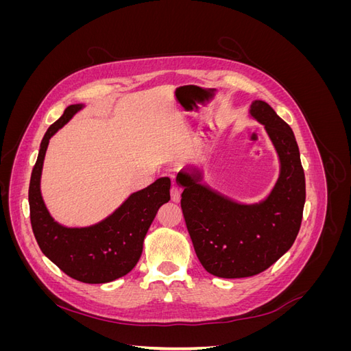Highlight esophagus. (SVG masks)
I'll list each match as a JSON object with an SVG mask.
<instances>
[{"instance_id":"34e87169","label":"esophagus","mask_w":351,"mask_h":351,"mask_svg":"<svg viewBox=\"0 0 351 351\" xmlns=\"http://www.w3.org/2000/svg\"><path fill=\"white\" fill-rule=\"evenodd\" d=\"M180 197H182V189H180L176 184H173V187H171V200L173 202H180Z\"/></svg>"}]
</instances>
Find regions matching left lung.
Instances as JSON below:
<instances>
[{"label":"left lung","mask_w":351,"mask_h":351,"mask_svg":"<svg viewBox=\"0 0 351 351\" xmlns=\"http://www.w3.org/2000/svg\"><path fill=\"white\" fill-rule=\"evenodd\" d=\"M253 119L265 125L280 158V177L269 196L243 205L202 184V173L180 171L182 210L197 258L219 278L253 277L268 269L299 234L306 199L304 171L291 127L263 101H253Z\"/></svg>","instance_id":"1"}]
</instances>
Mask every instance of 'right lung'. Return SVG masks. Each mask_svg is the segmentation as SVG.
Masks as SVG:
<instances>
[{
    "label": "right lung",
    "mask_w": 351,
    "mask_h": 351,
    "mask_svg": "<svg viewBox=\"0 0 351 351\" xmlns=\"http://www.w3.org/2000/svg\"><path fill=\"white\" fill-rule=\"evenodd\" d=\"M82 108V104L67 107L40 142L29 184L30 224L42 253L62 272L82 282L104 284L124 277L136 267L158 209L169 200L171 180L158 178L130 195L119 209L95 226L69 228L58 224L40 195L42 165L51 137Z\"/></svg>",
    "instance_id": "obj_1"
}]
</instances>
